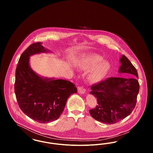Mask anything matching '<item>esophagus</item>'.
I'll use <instances>...</instances> for the list:
<instances>
[{"instance_id": "obj_1", "label": "esophagus", "mask_w": 153, "mask_h": 153, "mask_svg": "<svg viewBox=\"0 0 153 153\" xmlns=\"http://www.w3.org/2000/svg\"><path fill=\"white\" fill-rule=\"evenodd\" d=\"M77 91H78V92L79 94H84L85 92V91H86L85 89L82 86H79L77 87Z\"/></svg>"}]
</instances>
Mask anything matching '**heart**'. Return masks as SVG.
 I'll use <instances>...</instances> for the list:
<instances>
[{
    "label": "heart",
    "mask_w": 153,
    "mask_h": 153,
    "mask_svg": "<svg viewBox=\"0 0 153 153\" xmlns=\"http://www.w3.org/2000/svg\"><path fill=\"white\" fill-rule=\"evenodd\" d=\"M102 57L95 54L88 55L80 63V68L83 70H89L95 68L89 74L88 79L92 82H99L107 75L109 71V64L107 61H101Z\"/></svg>",
    "instance_id": "obj_1"
}]
</instances>
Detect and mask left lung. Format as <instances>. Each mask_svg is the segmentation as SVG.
<instances>
[{"mask_svg": "<svg viewBox=\"0 0 153 153\" xmlns=\"http://www.w3.org/2000/svg\"><path fill=\"white\" fill-rule=\"evenodd\" d=\"M120 73L131 74L138 78L136 68L124 55L120 59ZM91 94L97 104L89 110L92 117L104 123L112 124L128 116L134 109L139 91L137 78L108 77L92 85Z\"/></svg>", "mask_w": 153, "mask_h": 153, "instance_id": "left-lung-1", "label": "left lung"}]
</instances>
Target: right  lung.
<instances>
[{"label":"right lung","mask_w":153,"mask_h":153,"mask_svg":"<svg viewBox=\"0 0 153 153\" xmlns=\"http://www.w3.org/2000/svg\"><path fill=\"white\" fill-rule=\"evenodd\" d=\"M46 51L41 42H36L23 52L16 66L14 84L19 108L27 117L41 123L58 119L68 97L77 91L71 81L43 79L32 71L30 56Z\"/></svg>","instance_id":"add662e5"}]
</instances>
